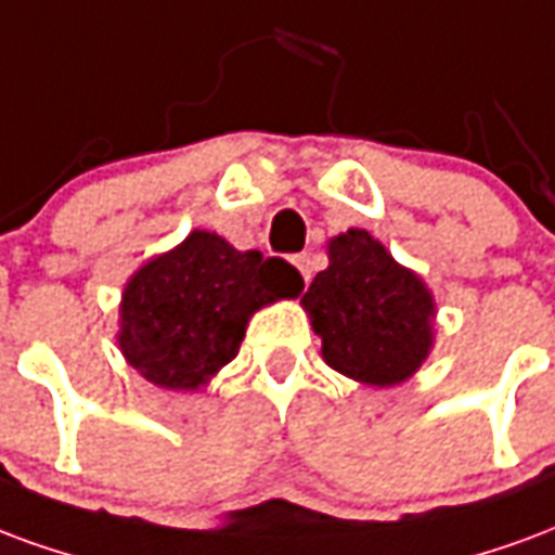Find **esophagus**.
<instances>
[{
    "instance_id": "1",
    "label": "esophagus",
    "mask_w": 555,
    "mask_h": 555,
    "mask_svg": "<svg viewBox=\"0 0 555 555\" xmlns=\"http://www.w3.org/2000/svg\"><path fill=\"white\" fill-rule=\"evenodd\" d=\"M293 262H295V269L301 272V278L310 283V278H313V260H310V254H298Z\"/></svg>"
}]
</instances>
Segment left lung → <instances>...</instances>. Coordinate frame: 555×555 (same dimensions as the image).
Returning a JSON list of instances; mask_svg holds the SVG:
<instances>
[{
    "label": "left lung",
    "instance_id": "1",
    "mask_svg": "<svg viewBox=\"0 0 555 555\" xmlns=\"http://www.w3.org/2000/svg\"><path fill=\"white\" fill-rule=\"evenodd\" d=\"M301 307L327 366L366 387L408 382L435 349V295L370 230L327 238V269L313 278Z\"/></svg>",
    "mask_w": 555,
    "mask_h": 555
}]
</instances>
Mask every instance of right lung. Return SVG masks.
Returning a JSON list of instances; mask_svg holds the SVG:
<instances>
[{"label": "right lung", "mask_w": 555, "mask_h": 555, "mask_svg": "<svg viewBox=\"0 0 555 555\" xmlns=\"http://www.w3.org/2000/svg\"><path fill=\"white\" fill-rule=\"evenodd\" d=\"M301 274L281 257L238 250L228 238L192 230L129 274L117 310V349L141 378L194 393L238 354L250 317L298 298Z\"/></svg>", "instance_id": "add662e5"}]
</instances>
